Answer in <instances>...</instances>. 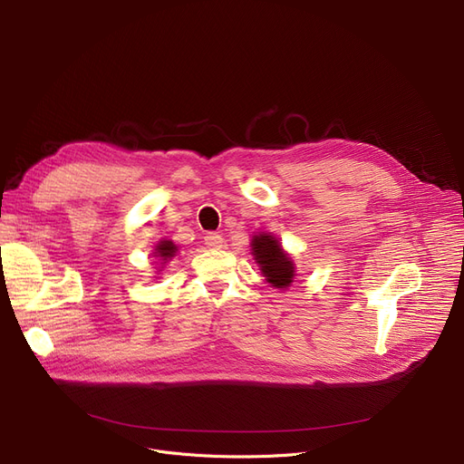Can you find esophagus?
I'll return each mask as SVG.
<instances>
[{
  "label": "esophagus",
  "mask_w": 464,
  "mask_h": 464,
  "mask_svg": "<svg viewBox=\"0 0 464 464\" xmlns=\"http://www.w3.org/2000/svg\"><path fill=\"white\" fill-rule=\"evenodd\" d=\"M222 242H224V238L219 237L218 233H207V235H205V245H207L208 248H212V250L222 248Z\"/></svg>",
  "instance_id": "1"
}]
</instances>
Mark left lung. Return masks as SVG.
Returning <instances> with one entry per match:
<instances>
[{
	"label": "left lung",
	"instance_id": "1",
	"mask_svg": "<svg viewBox=\"0 0 464 464\" xmlns=\"http://www.w3.org/2000/svg\"><path fill=\"white\" fill-rule=\"evenodd\" d=\"M250 246L265 280L278 289L289 287L295 278V263L284 252L278 238L269 233H259L252 237Z\"/></svg>",
	"mask_w": 464,
	"mask_h": 464
}]
</instances>
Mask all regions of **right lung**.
<instances>
[{"mask_svg":"<svg viewBox=\"0 0 464 464\" xmlns=\"http://www.w3.org/2000/svg\"><path fill=\"white\" fill-rule=\"evenodd\" d=\"M177 252H179V246L173 240H160L156 246V252H154V257H158L161 263H167L177 256Z\"/></svg>","mask_w":464,"mask_h":464,"instance_id":"add662e5","label":"right lung"}]
</instances>
